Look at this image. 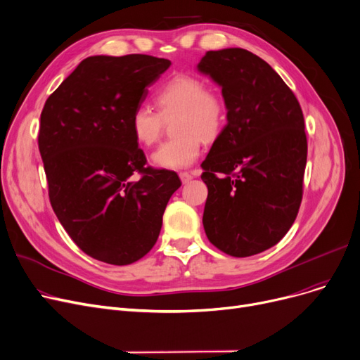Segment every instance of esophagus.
Segmentation results:
<instances>
[{
  "label": "esophagus",
  "instance_id": "34e87169",
  "mask_svg": "<svg viewBox=\"0 0 360 360\" xmlns=\"http://www.w3.org/2000/svg\"><path fill=\"white\" fill-rule=\"evenodd\" d=\"M179 178H181V181H182V184H186V182H190V181L193 179V175L188 174V172H181Z\"/></svg>",
  "mask_w": 360,
  "mask_h": 360
}]
</instances>
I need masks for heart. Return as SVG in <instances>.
Segmentation results:
<instances>
[{"mask_svg": "<svg viewBox=\"0 0 360 360\" xmlns=\"http://www.w3.org/2000/svg\"><path fill=\"white\" fill-rule=\"evenodd\" d=\"M160 115L148 105H136L129 117V128L138 144L150 147L162 132L163 119L178 115L176 138L163 143L151 155L154 166L181 170L191 167L201 151V136L213 139L221 132L226 107L217 92L191 75H178L169 79L155 96Z\"/></svg>", "mask_w": 360, "mask_h": 360, "instance_id": "heart-1", "label": "heart"}]
</instances>
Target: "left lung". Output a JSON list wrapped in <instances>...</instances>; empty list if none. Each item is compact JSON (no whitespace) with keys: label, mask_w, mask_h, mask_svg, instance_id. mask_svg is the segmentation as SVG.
<instances>
[{"label":"left lung","mask_w":360,"mask_h":360,"mask_svg":"<svg viewBox=\"0 0 360 360\" xmlns=\"http://www.w3.org/2000/svg\"><path fill=\"white\" fill-rule=\"evenodd\" d=\"M197 70L222 88L226 124L201 175L209 241L233 257L283 240L299 213L307 159L304 119L292 91L243 49L207 51Z\"/></svg>","instance_id":"1"}]
</instances>
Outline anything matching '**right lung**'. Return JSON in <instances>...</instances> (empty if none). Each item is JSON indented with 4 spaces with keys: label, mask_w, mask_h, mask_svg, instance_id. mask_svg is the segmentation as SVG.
Instances as JSON below:
<instances>
[{
    "label": "right lung",
    "mask_w": 360,
    "mask_h": 360,
    "mask_svg": "<svg viewBox=\"0 0 360 360\" xmlns=\"http://www.w3.org/2000/svg\"><path fill=\"white\" fill-rule=\"evenodd\" d=\"M170 61L146 54L91 56L51 94L38 135L53 210L84 253L131 264L159 238L181 179L146 167L129 117ZM142 175L138 180L131 176Z\"/></svg>",
    "instance_id": "obj_1"
}]
</instances>
